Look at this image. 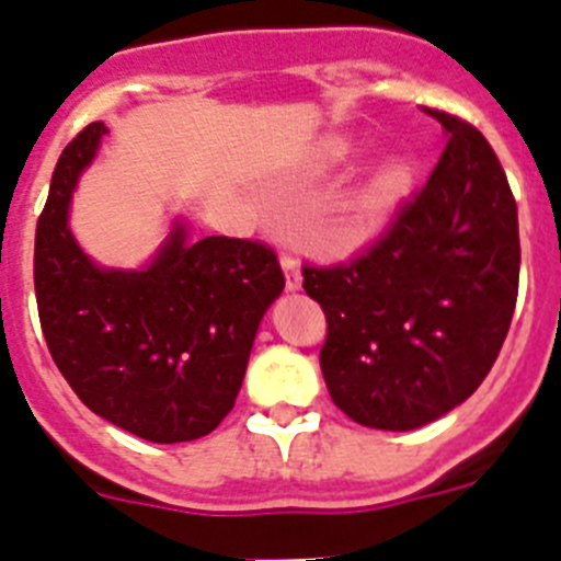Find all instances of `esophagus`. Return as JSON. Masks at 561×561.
Segmentation results:
<instances>
[{
  "label": "esophagus",
  "instance_id": "obj_1",
  "mask_svg": "<svg viewBox=\"0 0 561 561\" xmlns=\"http://www.w3.org/2000/svg\"><path fill=\"white\" fill-rule=\"evenodd\" d=\"M282 268H285V287L290 293L301 290V268L293 254H282Z\"/></svg>",
  "mask_w": 561,
  "mask_h": 561
}]
</instances>
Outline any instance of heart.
<instances>
[{
	"label": "heart",
	"mask_w": 561,
	"mask_h": 561,
	"mask_svg": "<svg viewBox=\"0 0 561 561\" xmlns=\"http://www.w3.org/2000/svg\"><path fill=\"white\" fill-rule=\"evenodd\" d=\"M411 184V168L402 159H386L375 173L363 181V186L343 206L335 224V237L341 243H363L366 237L380 229L393 204L405 195Z\"/></svg>",
	"instance_id": "heart-1"
}]
</instances>
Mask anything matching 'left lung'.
<instances>
[{
    "label": "left lung",
    "instance_id": "8db88e82",
    "mask_svg": "<svg viewBox=\"0 0 561 561\" xmlns=\"http://www.w3.org/2000/svg\"><path fill=\"white\" fill-rule=\"evenodd\" d=\"M425 111L447 145L422 193L350 265L301 271L327 316L332 402L377 431H416L472 397L517 305V204L501 161L481 130Z\"/></svg>",
    "mask_w": 561,
    "mask_h": 561
}]
</instances>
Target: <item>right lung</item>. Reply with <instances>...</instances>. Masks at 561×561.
Instances as JSON below:
<instances>
[{"label": "right lung", "instance_id": "obj_1", "mask_svg": "<svg viewBox=\"0 0 561 561\" xmlns=\"http://www.w3.org/2000/svg\"><path fill=\"white\" fill-rule=\"evenodd\" d=\"M105 134L103 123L85 125L55 164L35 226L42 330L89 411L148 442H193L234 408L260 321L285 276L265 243H193L179 220L145 268L94 265L69 229V204Z\"/></svg>", "mask_w": 561, "mask_h": 561}]
</instances>
